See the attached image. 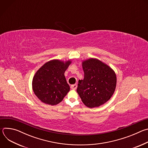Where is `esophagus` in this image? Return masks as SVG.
<instances>
[{"instance_id":"esophagus-1","label":"esophagus","mask_w":148,"mask_h":148,"mask_svg":"<svg viewBox=\"0 0 148 148\" xmlns=\"http://www.w3.org/2000/svg\"><path fill=\"white\" fill-rule=\"evenodd\" d=\"M77 88V84H73V85H72V86H71V88L73 89V90H76Z\"/></svg>"}]
</instances>
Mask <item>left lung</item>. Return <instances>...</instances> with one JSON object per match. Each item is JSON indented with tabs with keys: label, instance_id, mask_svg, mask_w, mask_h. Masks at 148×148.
<instances>
[{
	"label": "left lung",
	"instance_id": "1",
	"mask_svg": "<svg viewBox=\"0 0 148 148\" xmlns=\"http://www.w3.org/2000/svg\"><path fill=\"white\" fill-rule=\"evenodd\" d=\"M84 79L79 80L77 92L88 108L98 107L107 102L115 92L116 77L108 65L96 58L83 61Z\"/></svg>",
	"mask_w": 148,
	"mask_h": 148
}]
</instances>
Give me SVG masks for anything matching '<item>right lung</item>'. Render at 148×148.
I'll return each instance as SVG.
<instances>
[{"label":"right lung","mask_w":148,"mask_h":148,"mask_svg":"<svg viewBox=\"0 0 148 148\" xmlns=\"http://www.w3.org/2000/svg\"><path fill=\"white\" fill-rule=\"evenodd\" d=\"M71 63L70 60H50L36 73L32 81L33 92L46 104L56 105L61 102L70 91L64 73Z\"/></svg>","instance_id":"right-lung-1"}]
</instances>
